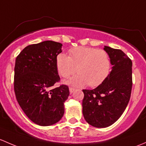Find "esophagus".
<instances>
[{
	"instance_id": "34e87169",
	"label": "esophagus",
	"mask_w": 146,
	"mask_h": 146,
	"mask_svg": "<svg viewBox=\"0 0 146 146\" xmlns=\"http://www.w3.org/2000/svg\"><path fill=\"white\" fill-rule=\"evenodd\" d=\"M69 89H70V94H72L74 91V88H72V87H70V88H69Z\"/></svg>"
}]
</instances>
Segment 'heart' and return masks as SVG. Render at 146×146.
Listing matches in <instances>:
<instances>
[{
    "instance_id": "heart-1",
    "label": "heart",
    "mask_w": 146,
    "mask_h": 146,
    "mask_svg": "<svg viewBox=\"0 0 146 146\" xmlns=\"http://www.w3.org/2000/svg\"><path fill=\"white\" fill-rule=\"evenodd\" d=\"M70 56L60 53L56 58V65L60 76L67 78L77 71L76 76L67 83L75 86L88 84L95 87L101 84L109 75L111 62L106 51L94 48L79 46L69 50Z\"/></svg>"
}]
</instances>
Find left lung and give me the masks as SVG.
Segmentation results:
<instances>
[{"mask_svg":"<svg viewBox=\"0 0 146 146\" xmlns=\"http://www.w3.org/2000/svg\"><path fill=\"white\" fill-rule=\"evenodd\" d=\"M112 65V71L93 90H83V115L94 127L105 128L121 117L128 105L132 88V62L119 49L105 46Z\"/></svg>","mask_w":146,"mask_h":146,"instance_id":"left-lung-1","label":"left lung"}]
</instances>
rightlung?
Here are the masks:
<instances>
[{"label":"right lung","instance_id":"add662e5","mask_svg":"<svg viewBox=\"0 0 146 146\" xmlns=\"http://www.w3.org/2000/svg\"><path fill=\"white\" fill-rule=\"evenodd\" d=\"M62 44L46 40L29 45L16 58L14 90L19 106L30 120L40 126L58 122L70 95L67 86L53 88L60 81L56 58Z\"/></svg>","mask_w":146,"mask_h":146}]
</instances>
